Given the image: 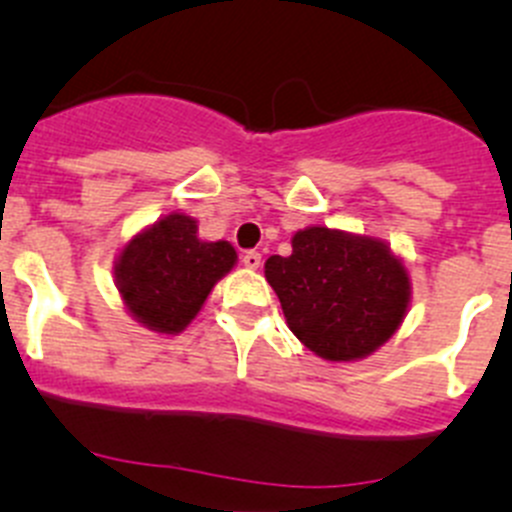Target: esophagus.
<instances>
[{
    "label": "esophagus",
    "mask_w": 512,
    "mask_h": 512,
    "mask_svg": "<svg viewBox=\"0 0 512 512\" xmlns=\"http://www.w3.org/2000/svg\"><path fill=\"white\" fill-rule=\"evenodd\" d=\"M242 265H245L247 270H257V267L262 265V255H260V252H255V250L245 252V255H242Z\"/></svg>",
    "instance_id": "1"
}]
</instances>
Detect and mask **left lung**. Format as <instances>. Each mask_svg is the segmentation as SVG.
<instances>
[{"mask_svg":"<svg viewBox=\"0 0 512 512\" xmlns=\"http://www.w3.org/2000/svg\"><path fill=\"white\" fill-rule=\"evenodd\" d=\"M265 277L287 327L330 362L375 352L403 325L410 305L408 270L385 242L330 227L295 232L292 255H272Z\"/></svg>","mask_w":512,"mask_h":512,"instance_id":"1","label":"left lung"}]
</instances>
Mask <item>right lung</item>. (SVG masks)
Here are the masks:
<instances>
[{
  "label": "right lung",
  "mask_w": 512,
  "mask_h": 512,
  "mask_svg": "<svg viewBox=\"0 0 512 512\" xmlns=\"http://www.w3.org/2000/svg\"><path fill=\"white\" fill-rule=\"evenodd\" d=\"M235 262L230 242L200 240L197 222L172 212L122 247L114 262V282L137 322L177 335L195 320L215 282Z\"/></svg>",
  "instance_id": "right-lung-1"
}]
</instances>
